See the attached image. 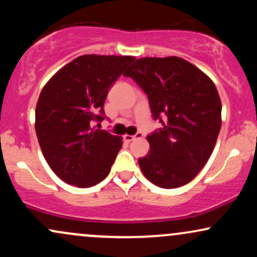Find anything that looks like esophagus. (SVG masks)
<instances>
[{
	"label": "esophagus",
	"instance_id": "esophagus-1",
	"mask_svg": "<svg viewBox=\"0 0 257 257\" xmlns=\"http://www.w3.org/2000/svg\"><path fill=\"white\" fill-rule=\"evenodd\" d=\"M139 138H143V134H141V133H138V134H135V135H129V134L124 135V140L126 141V143H131V141L135 140V139H139Z\"/></svg>",
	"mask_w": 257,
	"mask_h": 257
}]
</instances>
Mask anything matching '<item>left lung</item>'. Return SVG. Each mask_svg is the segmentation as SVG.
<instances>
[{
  "mask_svg": "<svg viewBox=\"0 0 257 257\" xmlns=\"http://www.w3.org/2000/svg\"><path fill=\"white\" fill-rule=\"evenodd\" d=\"M123 75L145 91L153 117L163 124L147 137L151 150L139 159L141 172L162 188L188 184L205 166L219 137L221 99L214 82L179 57L137 59Z\"/></svg>",
  "mask_w": 257,
  "mask_h": 257,
  "instance_id": "1",
  "label": "left lung"
}]
</instances>
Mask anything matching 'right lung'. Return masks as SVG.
<instances>
[{
    "mask_svg": "<svg viewBox=\"0 0 257 257\" xmlns=\"http://www.w3.org/2000/svg\"><path fill=\"white\" fill-rule=\"evenodd\" d=\"M134 59L81 55L44 84L37 100L35 129L47 163L66 184L91 187L110 173L122 149V138L93 124L105 118L108 89Z\"/></svg>",
    "mask_w": 257,
    "mask_h": 257,
    "instance_id": "obj_1",
    "label": "right lung"
}]
</instances>
